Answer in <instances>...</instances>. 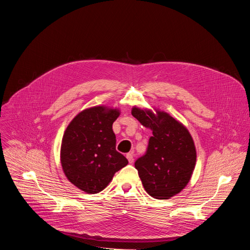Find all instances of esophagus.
I'll return each instance as SVG.
<instances>
[{"label": "esophagus", "instance_id": "esophagus-1", "mask_svg": "<svg viewBox=\"0 0 250 250\" xmlns=\"http://www.w3.org/2000/svg\"><path fill=\"white\" fill-rule=\"evenodd\" d=\"M126 158H127V160H128L129 163H132V162H133V155H132L131 153H127V154H126Z\"/></svg>", "mask_w": 250, "mask_h": 250}]
</instances>
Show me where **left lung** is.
Returning a JSON list of instances; mask_svg holds the SVG:
<instances>
[{
    "label": "left lung",
    "mask_w": 250,
    "mask_h": 250,
    "mask_svg": "<svg viewBox=\"0 0 250 250\" xmlns=\"http://www.w3.org/2000/svg\"><path fill=\"white\" fill-rule=\"evenodd\" d=\"M131 115L152 130L146 153L134 163L142 185L152 198L168 200L191 180L197 160L193 137L181 122L159 109L133 105Z\"/></svg>",
    "instance_id": "8db88e82"
}]
</instances>
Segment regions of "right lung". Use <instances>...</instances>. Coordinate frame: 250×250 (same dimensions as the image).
<instances>
[{"mask_svg": "<svg viewBox=\"0 0 250 250\" xmlns=\"http://www.w3.org/2000/svg\"><path fill=\"white\" fill-rule=\"evenodd\" d=\"M119 108L94 105L81 111L66 127L60 162L70 183L88 194L103 191L127 159L116 150L113 124Z\"/></svg>", "mask_w": 250, "mask_h": 250, "instance_id": "right-lung-1", "label": "right lung"}]
</instances>
